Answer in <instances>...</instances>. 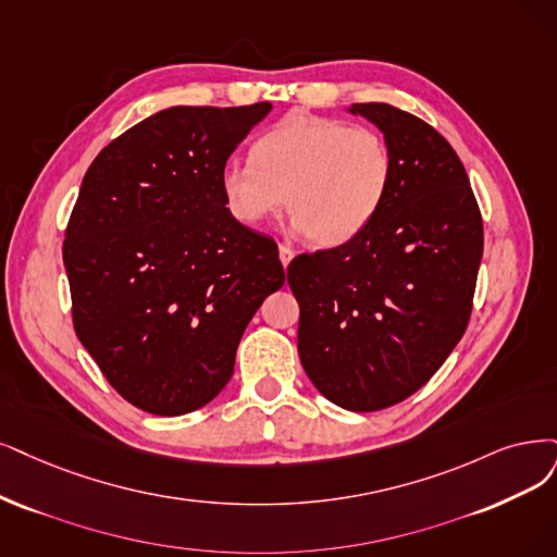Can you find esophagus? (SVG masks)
<instances>
[{
  "label": "esophagus",
  "instance_id": "1",
  "mask_svg": "<svg viewBox=\"0 0 557 557\" xmlns=\"http://www.w3.org/2000/svg\"><path fill=\"white\" fill-rule=\"evenodd\" d=\"M296 257V250L292 245H286V243H280V261H282V265L286 268L292 263V259Z\"/></svg>",
  "mask_w": 557,
  "mask_h": 557
}]
</instances>
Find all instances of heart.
<instances>
[{
    "label": "heart",
    "instance_id": "obj_1",
    "mask_svg": "<svg viewBox=\"0 0 557 557\" xmlns=\"http://www.w3.org/2000/svg\"><path fill=\"white\" fill-rule=\"evenodd\" d=\"M252 160H226L220 188L226 209L247 226L275 218L286 201L314 247L358 238L385 201L393 158L385 139L335 119L294 114L255 144Z\"/></svg>",
    "mask_w": 557,
    "mask_h": 557
}]
</instances>
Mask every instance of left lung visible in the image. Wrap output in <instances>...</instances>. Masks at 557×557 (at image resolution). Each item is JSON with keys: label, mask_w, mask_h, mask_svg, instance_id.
Returning a JSON list of instances; mask_svg holds the SVG:
<instances>
[{"label": "left lung", "mask_w": 557, "mask_h": 557, "mask_svg": "<svg viewBox=\"0 0 557 557\" xmlns=\"http://www.w3.org/2000/svg\"><path fill=\"white\" fill-rule=\"evenodd\" d=\"M351 112L385 137V201L358 238L298 255L286 277L305 374L325 399L369 413L418 393L463 337L484 230L463 162L436 128L387 102Z\"/></svg>", "instance_id": "8db88e82"}]
</instances>
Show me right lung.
I'll return each mask as SVG.
<instances>
[{
	"instance_id": "obj_1",
	"label": "right lung",
	"mask_w": 557,
	"mask_h": 557,
	"mask_svg": "<svg viewBox=\"0 0 557 557\" xmlns=\"http://www.w3.org/2000/svg\"><path fill=\"white\" fill-rule=\"evenodd\" d=\"M271 102L162 110L112 139L66 226L73 327L102 376L153 416L209 404L265 296L277 243L226 209L220 172Z\"/></svg>"
}]
</instances>
